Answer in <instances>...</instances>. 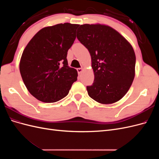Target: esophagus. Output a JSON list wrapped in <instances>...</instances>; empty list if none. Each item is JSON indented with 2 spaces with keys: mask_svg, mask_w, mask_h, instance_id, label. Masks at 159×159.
<instances>
[{
  "mask_svg": "<svg viewBox=\"0 0 159 159\" xmlns=\"http://www.w3.org/2000/svg\"><path fill=\"white\" fill-rule=\"evenodd\" d=\"M77 71H78V74H80L81 73V71H83V68H78L77 69Z\"/></svg>",
  "mask_w": 159,
  "mask_h": 159,
  "instance_id": "obj_1",
  "label": "esophagus"
}]
</instances>
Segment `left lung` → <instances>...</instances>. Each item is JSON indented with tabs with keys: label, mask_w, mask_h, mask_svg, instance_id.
<instances>
[{
	"label": "left lung",
	"mask_w": 159,
	"mask_h": 159,
	"mask_svg": "<svg viewBox=\"0 0 159 159\" xmlns=\"http://www.w3.org/2000/svg\"><path fill=\"white\" fill-rule=\"evenodd\" d=\"M77 38L89 52L94 81L87 86L89 97L111 104L124 97L135 74L136 57L131 44L107 25H81Z\"/></svg>",
	"instance_id": "left-lung-1"
}]
</instances>
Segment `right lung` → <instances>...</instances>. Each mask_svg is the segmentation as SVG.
<instances>
[{"label": "right lung", "instance_id": "1", "mask_svg": "<svg viewBox=\"0 0 159 159\" xmlns=\"http://www.w3.org/2000/svg\"><path fill=\"white\" fill-rule=\"evenodd\" d=\"M78 26L64 23L43 28L24 50L19 64L22 78L40 102L54 103L64 98L77 80L78 71L70 68L66 57Z\"/></svg>", "mask_w": 159, "mask_h": 159}]
</instances>
